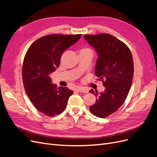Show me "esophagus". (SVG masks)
<instances>
[{
  "label": "esophagus",
  "instance_id": "obj_1",
  "mask_svg": "<svg viewBox=\"0 0 157 157\" xmlns=\"http://www.w3.org/2000/svg\"><path fill=\"white\" fill-rule=\"evenodd\" d=\"M77 90L78 92H81V93H87L88 92V90L86 88H83V87H78L77 88Z\"/></svg>",
  "mask_w": 157,
  "mask_h": 157
}]
</instances>
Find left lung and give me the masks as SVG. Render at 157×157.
<instances>
[{"label": "left lung", "instance_id": "left-lung-1", "mask_svg": "<svg viewBox=\"0 0 157 157\" xmlns=\"http://www.w3.org/2000/svg\"><path fill=\"white\" fill-rule=\"evenodd\" d=\"M84 37L97 52L94 72L105 86L104 92L99 94L97 90H90L97 98L90 111L95 116L105 118L116 112L127 98L134 75L133 58L128 47L111 35L101 33Z\"/></svg>", "mask_w": 157, "mask_h": 157}]
</instances>
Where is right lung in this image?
Here are the masks:
<instances>
[{
	"mask_svg": "<svg viewBox=\"0 0 157 157\" xmlns=\"http://www.w3.org/2000/svg\"><path fill=\"white\" fill-rule=\"evenodd\" d=\"M82 35L54 34L36 40L28 49L23 60L22 78L25 92L38 110L48 117L62 113L73 91L57 88L50 75L60 64L61 56Z\"/></svg>",
	"mask_w": 157,
	"mask_h": 157,
	"instance_id": "right-lung-1",
	"label": "right lung"
}]
</instances>
